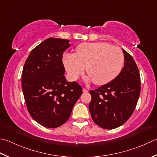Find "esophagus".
<instances>
[{
	"label": "esophagus",
	"instance_id": "1",
	"mask_svg": "<svg viewBox=\"0 0 157 157\" xmlns=\"http://www.w3.org/2000/svg\"><path fill=\"white\" fill-rule=\"evenodd\" d=\"M88 92V90H87L86 88H83V93H87Z\"/></svg>",
	"mask_w": 157,
	"mask_h": 157
}]
</instances>
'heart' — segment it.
Masks as SVG:
<instances>
[{
    "label": "heart",
    "mask_w": 157,
    "mask_h": 157,
    "mask_svg": "<svg viewBox=\"0 0 157 157\" xmlns=\"http://www.w3.org/2000/svg\"><path fill=\"white\" fill-rule=\"evenodd\" d=\"M63 63L73 80L78 79L86 67L89 77L86 81H93L101 86L112 81L122 71L124 63L122 51L107 43H84L79 45L75 54H66Z\"/></svg>",
    "instance_id": "obj_1"
}]
</instances>
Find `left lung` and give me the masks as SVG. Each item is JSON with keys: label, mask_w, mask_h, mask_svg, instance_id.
I'll return each mask as SVG.
<instances>
[{"label": "left lung", "mask_w": 157, "mask_h": 157, "mask_svg": "<svg viewBox=\"0 0 157 157\" xmlns=\"http://www.w3.org/2000/svg\"><path fill=\"white\" fill-rule=\"evenodd\" d=\"M122 71L108 84L90 90L89 110L93 121L105 129L123 124L133 114L141 90L139 69L131 55L123 50Z\"/></svg>", "instance_id": "8db88e82"}]
</instances>
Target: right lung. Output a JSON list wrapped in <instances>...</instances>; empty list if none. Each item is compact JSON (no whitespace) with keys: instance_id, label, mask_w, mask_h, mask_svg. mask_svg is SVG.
Wrapping results in <instances>:
<instances>
[{"instance_id":"1","label":"right lung","mask_w":157,"mask_h":157,"mask_svg":"<svg viewBox=\"0 0 157 157\" xmlns=\"http://www.w3.org/2000/svg\"><path fill=\"white\" fill-rule=\"evenodd\" d=\"M69 40L48 38L30 52L23 67L21 88L31 117L47 128L68 121L82 94L76 82H67L63 54Z\"/></svg>"}]
</instances>
